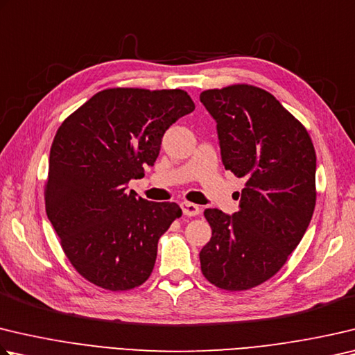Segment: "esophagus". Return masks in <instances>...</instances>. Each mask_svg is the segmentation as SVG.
I'll return each instance as SVG.
<instances>
[{
  "label": "esophagus",
  "instance_id": "34e87169",
  "mask_svg": "<svg viewBox=\"0 0 355 355\" xmlns=\"http://www.w3.org/2000/svg\"><path fill=\"white\" fill-rule=\"evenodd\" d=\"M182 209L184 212V216H188V217H196L200 214V206L196 203H191V202H183Z\"/></svg>",
  "mask_w": 355,
  "mask_h": 355
}]
</instances>
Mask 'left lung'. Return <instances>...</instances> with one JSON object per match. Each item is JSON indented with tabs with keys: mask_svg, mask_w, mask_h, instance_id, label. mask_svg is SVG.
I'll return each instance as SVG.
<instances>
[{
	"mask_svg": "<svg viewBox=\"0 0 355 355\" xmlns=\"http://www.w3.org/2000/svg\"><path fill=\"white\" fill-rule=\"evenodd\" d=\"M200 102L217 122L225 169L245 178L239 211L205 209L212 230L202 273L228 292L250 290L279 272L298 247L317 202V155L306 127L259 87L206 89Z\"/></svg>",
	"mask_w": 355,
	"mask_h": 355,
	"instance_id": "1",
	"label": "left lung"
}]
</instances>
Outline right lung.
<instances>
[{
  "label": "right lung",
  "instance_id": "1",
  "mask_svg": "<svg viewBox=\"0 0 355 355\" xmlns=\"http://www.w3.org/2000/svg\"><path fill=\"white\" fill-rule=\"evenodd\" d=\"M194 108L183 89L107 88L57 130L44 206L71 266L92 284L122 292L149 279L159 237L182 208L147 202L127 183L144 177L164 132Z\"/></svg>",
  "mask_w": 355,
  "mask_h": 355
}]
</instances>
